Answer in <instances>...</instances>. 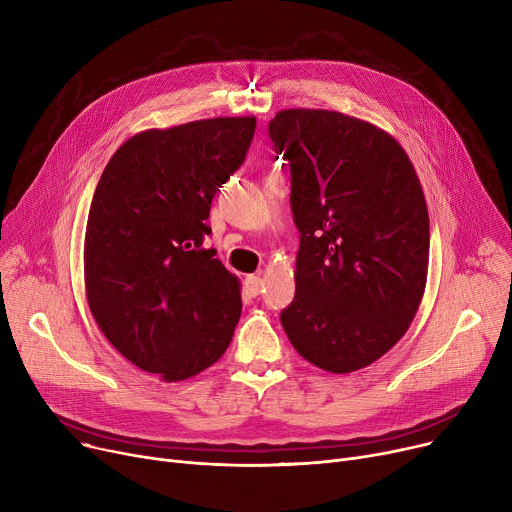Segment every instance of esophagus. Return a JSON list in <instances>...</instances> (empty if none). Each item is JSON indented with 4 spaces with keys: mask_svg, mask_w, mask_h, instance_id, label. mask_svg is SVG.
Listing matches in <instances>:
<instances>
[{
    "mask_svg": "<svg viewBox=\"0 0 512 512\" xmlns=\"http://www.w3.org/2000/svg\"><path fill=\"white\" fill-rule=\"evenodd\" d=\"M245 286L249 290V294H253V297H257V294L263 290V280L259 276H247L245 278Z\"/></svg>",
    "mask_w": 512,
    "mask_h": 512,
    "instance_id": "obj_1",
    "label": "esophagus"
}]
</instances>
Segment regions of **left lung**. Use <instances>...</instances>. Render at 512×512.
Listing matches in <instances>:
<instances>
[{"instance_id": "1", "label": "left lung", "mask_w": 512, "mask_h": 512, "mask_svg": "<svg viewBox=\"0 0 512 512\" xmlns=\"http://www.w3.org/2000/svg\"><path fill=\"white\" fill-rule=\"evenodd\" d=\"M270 139L290 164L301 232L282 328L315 367L363 369L405 336L423 299L429 215L417 172L392 134L340 112L282 110Z\"/></svg>"}]
</instances>
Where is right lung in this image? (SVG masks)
Listing matches in <instances>:
<instances>
[{
  "label": "right lung",
  "instance_id": "obj_1",
  "mask_svg": "<svg viewBox=\"0 0 512 512\" xmlns=\"http://www.w3.org/2000/svg\"><path fill=\"white\" fill-rule=\"evenodd\" d=\"M255 118H209L130 137L107 161L85 232V288L103 336L164 382L218 361L240 319V282L205 249L211 199Z\"/></svg>",
  "mask_w": 512,
  "mask_h": 512
}]
</instances>
